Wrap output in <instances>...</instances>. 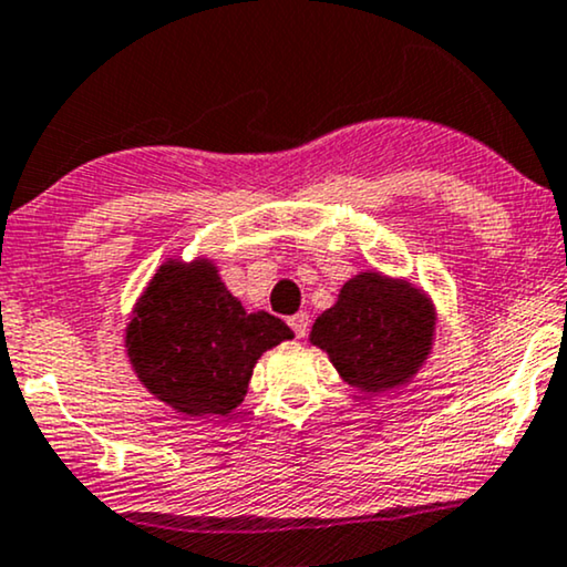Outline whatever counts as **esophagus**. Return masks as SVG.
I'll return each instance as SVG.
<instances>
[{"label":"esophagus","mask_w":567,"mask_h":567,"mask_svg":"<svg viewBox=\"0 0 567 567\" xmlns=\"http://www.w3.org/2000/svg\"><path fill=\"white\" fill-rule=\"evenodd\" d=\"M288 324L292 332H296V337H306L308 332V313H296V317L288 319Z\"/></svg>","instance_id":"obj_1"}]
</instances>
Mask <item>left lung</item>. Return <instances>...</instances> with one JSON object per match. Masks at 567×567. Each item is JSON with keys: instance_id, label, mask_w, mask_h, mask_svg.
Returning <instances> with one entry per match:
<instances>
[{"instance_id": "left-lung-1", "label": "left lung", "mask_w": 567, "mask_h": 567, "mask_svg": "<svg viewBox=\"0 0 567 567\" xmlns=\"http://www.w3.org/2000/svg\"><path fill=\"white\" fill-rule=\"evenodd\" d=\"M436 306L405 277L363 269L313 321L308 342L324 350L337 374L363 395L405 386L434 350Z\"/></svg>"}]
</instances>
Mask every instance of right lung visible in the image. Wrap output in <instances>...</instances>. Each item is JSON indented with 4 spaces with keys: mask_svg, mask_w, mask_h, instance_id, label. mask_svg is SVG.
Masks as SVG:
<instances>
[{
    "mask_svg": "<svg viewBox=\"0 0 567 567\" xmlns=\"http://www.w3.org/2000/svg\"><path fill=\"white\" fill-rule=\"evenodd\" d=\"M267 311L248 313L221 282L209 256L167 259L135 300L125 327V355L156 400L204 419L243 403L256 361L292 340Z\"/></svg>",
    "mask_w": 567,
    "mask_h": 567,
    "instance_id": "right-lung-1",
    "label": "right lung"
}]
</instances>
